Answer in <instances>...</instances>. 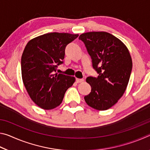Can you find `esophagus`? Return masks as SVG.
<instances>
[{
	"label": "esophagus",
	"mask_w": 150,
	"mask_h": 150,
	"mask_svg": "<svg viewBox=\"0 0 150 150\" xmlns=\"http://www.w3.org/2000/svg\"><path fill=\"white\" fill-rule=\"evenodd\" d=\"M83 81H84V79H76V82L77 83H82V82H83Z\"/></svg>",
	"instance_id": "1"
}]
</instances>
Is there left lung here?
I'll use <instances>...</instances> for the list:
<instances>
[{"label": "left lung", "mask_w": 150, "mask_h": 150, "mask_svg": "<svg viewBox=\"0 0 150 150\" xmlns=\"http://www.w3.org/2000/svg\"><path fill=\"white\" fill-rule=\"evenodd\" d=\"M98 76L88 77L91 92L84 98L91 107L105 110L118 102L130 79L132 61L124 43L106 32H90L80 35Z\"/></svg>", "instance_id": "1"}]
</instances>
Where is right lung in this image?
<instances>
[{"label": "right lung", "instance_id": "1", "mask_svg": "<svg viewBox=\"0 0 150 150\" xmlns=\"http://www.w3.org/2000/svg\"><path fill=\"white\" fill-rule=\"evenodd\" d=\"M79 34L52 32L30 40L21 59L22 77L31 99L44 110L56 108L75 81L56 72L63 63L65 49Z\"/></svg>", "mask_w": 150, "mask_h": 150}]
</instances>
